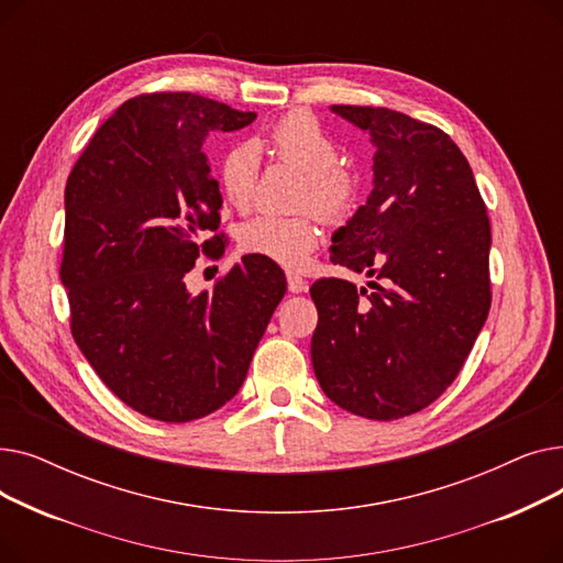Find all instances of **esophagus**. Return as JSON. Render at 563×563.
<instances>
[{
  "mask_svg": "<svg viewBox=\"0 0 563 563\" xmlns=\"http://www.w3.org/2000/svg\"><path fill=\"white\" fill-rule=\"evenodd\" d=\"M287 287L291 294H299V291H306L308 289V280L301 278L299 274H287Z\"/></svg>",
  "mask_w": 563,
  "mask_h": 563,
  "instance_id": "obj_1",
  "label": "esophagus"
}]
</instances>
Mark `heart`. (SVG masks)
Listing matches in <instances>:
<instances>
[{
    "label": "heart",
    "instance_id": "1",
    "mask_svg": "<svg viewBox=\"0 0 563 563\" xmlns=\"http://www.w3.org/2000/svg\"><path fill=\"white\" fill-rule=\"evenodd\" d=\"M272 153L306 173L301 205L312 207L323 219L338 221L351 212L358 196V177L340 164V147L319 125L317 118L303 111L287 113L266 136ZM262 151L255 141L232 145L221 159L219 180L223 196L236 210L251 207ZM319 242V228L312 217L257 214L240 230V246L246 253L269 257L285 266H301Z\"/></svg>",
    "mask_w": 563,
    "mask_h": 563
}]
</instances>
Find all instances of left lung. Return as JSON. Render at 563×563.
Instances as JSON below:
<instances>
[{
  "label": "left lung",
  "mask_w": 563,
  "mask_h": 563,
  "mask_svg": "<svg viewBox=\"0 0 563 563\" xmlns=\"http://www.w3.org/2000/svg\"><path fill=\"white\" fill-rule=\"evenodd\" d=\"M369 132L374 187L333 234V262L367 285L310 287V353L321 390L367 420L412 416L459 376L490 310V223L459 145L386 107L333 104Z\"/></svg>",
  "instance_id": "8db88e82"
}]
</instances>
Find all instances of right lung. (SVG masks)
I'll return each instance as SVG.
<instances>
[{
    "label": "right lung",
    "instance_id": "1",
    "mask_svg": "<svg viewBox=\"0 0 563 563\" xmlns=\"http://www.w3.org/2000/svg\"><path fill=\"white\" fill-rule=\"evenodd\" d=\"M255 121L194 93L123 102L88 141L66 185L62 283L70 331L104 386L159 422L210 416L240 393L287 280L244 255L214 289L191 294L196 257H221L210 132Z\"/></svg>",
    "mask_w": 563,
    "mask_h": 563
}]
</instances>
